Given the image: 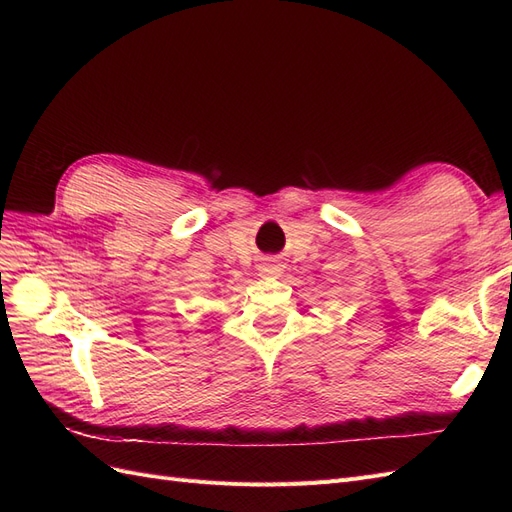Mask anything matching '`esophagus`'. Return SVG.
Wrapping results in <instances>:
<instances>
[{"label":"esophagus","mask_w":512,"mask_h":512,"mask_svg":"<svg viewBox=\"0 0 512 512\" xmlns=\"http://www.w3.org/2000/svg\"><path fill=\"white\" fill-rule=\"evenodd\" d=\"M284 271V265L280 260H275L273 256H267L265 262L258 267V275L265 277V280H269V277H280Z\"/></svg>","instance_id":"esophagus-1"}]
</instances>
